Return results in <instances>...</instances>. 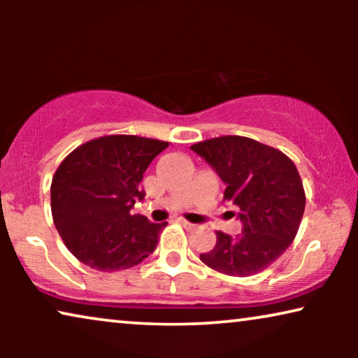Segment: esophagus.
I'll use <instances>...</instances> for the list:
<instances>
[{
  "instance_id": "34e87169",
  "label": "esophagus",
  "mask_w": 358,
  "mask_h": 358,
  "mask_svg": "<svg viewBox=\"0 0 358 358\" xmlns=\"http://www.w3.org/2000/svg\"><path fill=\"white\" fill-rule=\"evenodd\" d=\"M178 222H179L180 224H182V227H185V228H194V227H195V224H192V223H189V222H187V220H184V218H179V220H178Z\"/></svg>"
}]
</instances>
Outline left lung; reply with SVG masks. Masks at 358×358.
I'll use <instances>...</instances> for the list:
<instances>
[{"mask_svg": "<svg viewBox=\"0 0 358 358\" xmlns=\"http://www.w3.org/2000/svg\"><path fill=\"white\" fill-rule=\"evenodd\" d=\"M207 161L238 208L243 231H217V244L200 261L227 275L249 277L277 261L295 239L305 212V190L293 161L246 136H218L190 146ZM234 215V213H233Z\"/></svg>", "mask_w": 358, "mask_h": 358, "instance_id": "1", "label": "left lung"}]
</instances>
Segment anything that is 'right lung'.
<instances>
[{"label": "right lung", "instance_id": "right-lung-1", "mask_svg": "<svg viewBox=\"0 0 358 358\" xmlns=\"http://www.w3.org/2000/svg\"><path fill=\"white\" fill-rule=\"evenodd\" d=\"M168 141L109 135L71 151L52 179L55 228L78 261L102 272L134 267L158 244L166 222L131 215L145 199L141 179Z\"/></svg>", "mask_w": 358, "mask_h": 358}]
</instances>
